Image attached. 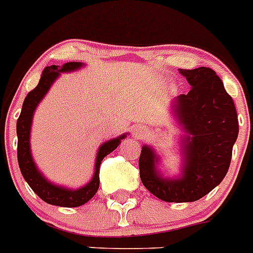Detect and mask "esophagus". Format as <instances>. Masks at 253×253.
<instances>
[{
  "label": "esophagus",
  "instance_id": "esophagus-1",
  "mask_svg": "<svg viewBox=\"0 0 253 253\" xmlns=\"http://www.w3.org/2000/svg\"><path fill=\"white\" fill-rule=\"evenodd\" d=\"M135 136L136 137H141V136H144L145 133H146V131H145V128H141V127H136L135 129Z\"/></svg>",
  "mask_w": 253,
  "mask_h": 253
}]
</instances>
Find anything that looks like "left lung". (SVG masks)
I'll return each instance as SVG.
<instances>
[{
	"mask_svg": "<svg viewBox=\"0 0 253 253\" xmlns=\"http://www.w3.org/2000/svg\"><path fill=\"white\" fill-rule=\"evenodd\" d=\"M191 90L172 102L173 118L183 129L181 173L167 177L155 149L142 145L140 178L146 190L166 203H192L214 190L227 174L238 118L232 96L214 70H179Z\"/></svg>",
	"mask_w": 253,
	"mask_h": 253,
	"instance_id": "left-lung-1",
	"label": "left lung"
}]
</instances>
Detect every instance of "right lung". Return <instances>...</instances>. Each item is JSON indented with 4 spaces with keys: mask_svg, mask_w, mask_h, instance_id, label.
Listing matches in <instances>:
<instances>
[{
    "mask_svg": "<svg viewBox=\"0 0 253 253\" xmlns=\"http://www.w3.org/2000/svg\"><path fill=\"white\" fill-rule=\"evenodd\" d=\"M84 65L85 63L81 62H67L62 66L52 65L45 67L42 72L39 84L26 95L23 103V108H21L20 117L16 124L17 162H19L24 179L43 201L50 205L63 206V208H78V206L84 205L95 195L99 188V167L102 160L108 154L116 150L121 141L128 135V133H124L100 145L96 151L93 177L83 187L69 188L56 184L48 181L44 174L39 170L33 159L32 149H30V132H32L33 116H34L35 109L48 93L50 86L53 85L54 81L60 78L61 72L76 71Z\"/></svg>",
    "mask_w": 253,
    "mask_h": 253,
    "instance_id": "obj_1",
    "label": "right lung"
}]
</instances>
